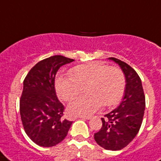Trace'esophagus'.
<instances>
[{
	"label": "esophagus",
	"mask_w": 161,
	"mask_h": 161,
	"mask_svg": "<svg viewBox=\"0 0 161 161\" xmlns=\"http://www.w3.org/2000/svg\"><path fill=\"white\" fill-rule=\"evenodd\" d=\"M78 118H80V119H90L91 117L90 116H85V115H81Z\"/></svg>",
	"instance_id": "1"
}]
</instances>
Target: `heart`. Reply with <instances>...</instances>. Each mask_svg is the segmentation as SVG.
I'll list each match as a JSON object with an SVG mask.
<instances>
[{
    "mask_svg": "<svg viewBox=\"0 0 161 161\" xmlns=\"http://www.w3.org/2000/svg\"><path fill=\"white\" fill-rule=\"evenodd\" d=\"M71 77L59 76L55 81L57 94L63 101L76 98L85 87L88 95L79 97L68 106L73 116L89 115L104 106H112L119 102L125 93V76L116 67H108L99 62L76 66L70 71Z\"/></svg>",
    "mask_w": 161,
    "mask_h": 161,
    "instance_id": "b5f03b06",
    "label": "heart"
}]
</instances>
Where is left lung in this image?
Instances as JSON below:
<instances>
[{
  "label": "left lung",
  "instance_id": "obj_1",
  "mask_svg": "<svg viewBox=\"0 0 161 161\" xmlns=\"http://www.w3.org/2000/svg\"><path fill=\"white\" fill-rule=\"evenodd\" d=\"M119 66L125 76V93L115 109L102 118V128L94 134V140L101 147L119 150L127 146L139 132L145 108V97L141 79L130 65L117 58H109Z\"/></svg>",
  "mask_w": 161,
  "mask_h": 161
}]
</instances>
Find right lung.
I'll return each instance as SVG.
<instances>
[{
	"mask_svg": "<svg viewBox=\"0 0 161 161\" xmlns=\"http://www.w3.org/2000/svg\"><path fill=\"white\" fill-rule=\"evenodd\" d=\"M73 59L61 55L40 61L31 68L23 82L20 114L28 137L39 146L52 147L63 141L73 124L63 119V103L56 94V73Z\"/></svg>",
	"mask_w": 161,
	"mask_h": 161,
	"instance_id": "1",
	"label": "right lung"
}]
</instances>
